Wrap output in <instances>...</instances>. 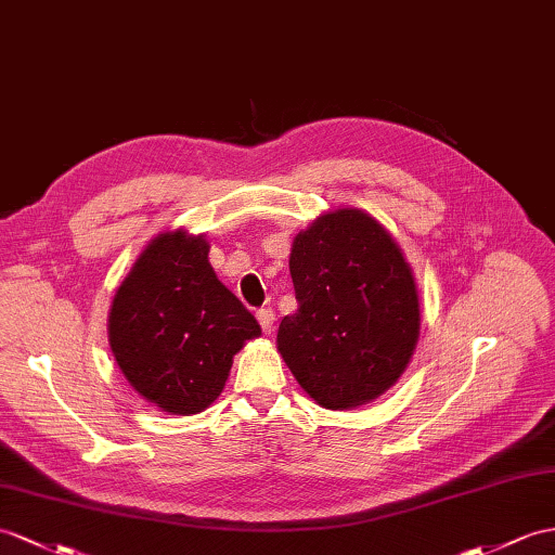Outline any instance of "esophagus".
<instances>
[{
  "label": "esophagus",
  "instance_id": "1",
  "mask_svg": "<svg viewBox=\"0 0 555 555\" xmlns=\"http://www.w3.org/2000/svg\"><path fill=\"white\" fill-rule=\"evenodd\" d=\"M256 320H259L261 330H263L266 334L273 332V322H275V313H273V310H270V308H261L259 313H256Z\"/></svg>",
  "mask_w": 555,
  "mask_h": 555
}]
</instances>
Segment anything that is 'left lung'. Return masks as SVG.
Segmentation results:
<instances>
[{"label":"left lung","mask_w":555,"mask_h":555,"mask_svg":"<svg viewBox=\"0 0 555 555\" xmlns=\"http://www.w3.org/2000/svg\"><path fill=\"white\" fill-rule=\"evenodd\" d=\"M296 313L278 330L294 379L327 410H353L393 386L418 341L422 313L410 263L360 209L318 216L294 237Z\"/></svg>","instance_id":"left-lung-1"}]
</instances>
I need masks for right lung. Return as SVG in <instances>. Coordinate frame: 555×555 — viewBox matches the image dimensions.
<instances>
[{
	"instance_id": "1",
	"label": "right lung",
	"mask_w": 555,
	"mask_h": 555,
	"mask_svg": "<svg viewBox=\"0 0 555 555\" xmlns=\"http://www.w3.org/2000/svg\"><path fill=\"white\" fill-rule=\"evenodd\" d=\"M261 327L216 278L205 235H157L121 280L107 341L125 379L169 414H197L221 396L233 356Z\"/></svg>"
}]
</instances>
